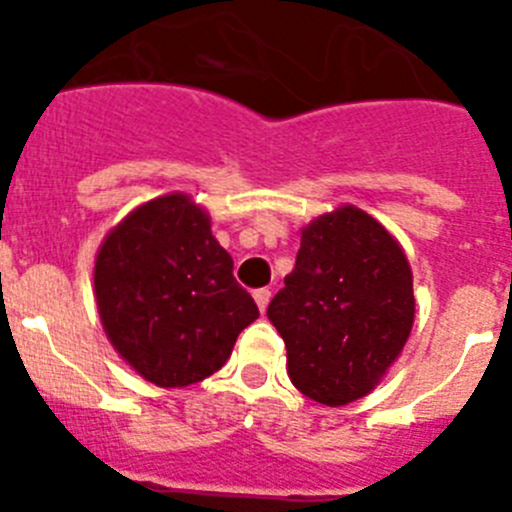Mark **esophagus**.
Masks as SVG:
<instances>
[{"label":"esophagus","instance_id":"1","mask_svg":"<svg viewBox=\"0 0 512 512\" xmlns=\"http://www.w3.org/2000/svg\"><path fill=\"white\" fill-rule=\"evenodd\" d=\"M253 300H256V305H259V310L264 312L266 307H269V300H271V289H266V287L256 289V292H253Z\"/></svg>","mask_w":512,"mask_h":512}]
</instances>
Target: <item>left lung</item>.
I'll use <instances>...</instances> for the list:
<instances>
[{
    "instance_id": "1",
    "label": "left lung",
    "mask_w": 512,
    "mask_h": 512,
    "mask_svg": "<svg viewBox=\"0 0 512 512\" xmlns=\"http://www.w3.org/2000/svg\"><path fill=\"white\" fill-rule=\"evenodd\" d=\"M287 346L289 379L330 408L359 400L413 328V274L402 248L356 207L302 230L295 269L266 310Z\"/></svg>"
}]
</instances>
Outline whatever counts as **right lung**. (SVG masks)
Returning <instances> with one entry per match:
<instances>
[{
	"label": "right lung",
	"instance_id": "obj_1",
	"mask_svg": "<svg viewBox=\"0 0 512 512\" xmlns=\"http://www.w3.org/2000/svg\"><path fill=\"white\" fill-rule=\"evenodd\" d=\"M94 292L120 356L158 387H187L228 361L259 307L205 210L166 194L130 212L102 243Z\"/></svg>",
	"mask_w": 512,
	"mask_h": 512
}]
</instances>
